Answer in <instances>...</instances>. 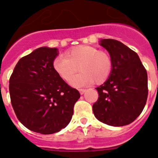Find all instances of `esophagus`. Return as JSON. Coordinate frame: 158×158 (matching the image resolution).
Here are the masks:
<instances>
[{"mask_svg":"<svg viewBox=\"0 0 158 158\" xmlns=\"http://www.w3.org/2000/svg\"><path fill=\"white\" fill-rule=\"evenodd\" d=\"M85 91H86V89H79V92H80L81 95H83Z\"/></svg>","mask_w":158,"mask_h":158,"instance_id":"34e87169","label":"esophagus"}]
</instances>
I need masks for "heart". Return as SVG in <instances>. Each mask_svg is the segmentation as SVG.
Returning a JSON list of instances; mask_svg holds the SVG:
<instances>
[{
    "label": "heart",
    "instance_id": "b5f03b06",
    "mask_svg": "<svg viewBox=\"0 0 158 158\" xmlns=\"http://www.w3.org/2000/svg\"><path fill=\"white\" fill-rule=\"evenodd\" d=\"M54 70L65 81H69L78 69L82 72L73 77L70 84L74 87L104 83L111 74L112 62L110 55L90 46H79L54 60Z\"/></svg>",
    "mask_w": 158,
    "mask_h": 158
}]
</instances>
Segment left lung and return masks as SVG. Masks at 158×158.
I'll return each instance as SVG.
<instances>
[{"label": "left lung", "instance_id": "8db88e82", "mask_svg": "<svg viewBox=\"0 0 158 158\" xmlns=\"http://www.w3.org/2000/svg\"><path fill=\"white\" fill-rule=\"evenodd\" d=\"M112 62L109 77L96 88L99 93L93 111L100 122L114 127L131 123L139 116L148 96L147 72L136 52L121 42L102 40Z\"/></svg>", "mask_w": 158, "mask_h": 158}]
</instances>
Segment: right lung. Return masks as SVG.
Masks as SVG:
<instances>
[{
  "mask_svg": "<svg viewBox=\"0 0 158 158\" xmlns=\"http://www.w3.org/2000/svg\"><path fill=\"white\" fill-rule=\"evenodd\" d=\"M57 48L40 47L19 60L9 79L12 106L19 122L43 135L69 124L80 93L54 70Z\"/></svg>",
  "mask_w": 158,
  "mask_h": 158,
  "instance_id": "right-lung-1",
  "label": "right lung"
}]
</instances>
